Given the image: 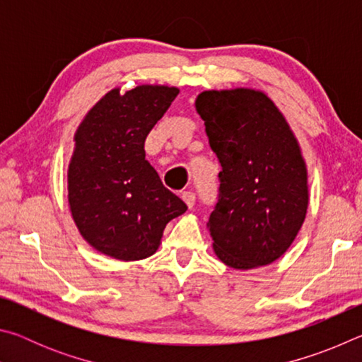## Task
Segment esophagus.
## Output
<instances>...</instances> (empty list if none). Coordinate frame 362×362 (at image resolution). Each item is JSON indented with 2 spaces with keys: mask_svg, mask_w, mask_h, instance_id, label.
I'll use <instances>...</instances> for the list:
<instances>
[{
  "mask_svg": "<svg viewBox=\"0 0 362 362\" xmlns=\"http://www.w3.org/2000/svg\"><path fill=\"white\" fill-rule=\"evenodd\" d=\"M182 199L185 201V204H187L188 209H193L194 201H196V194L193 192H185V193H183L182 194Z\"/></svg>",
  "mask_w": 362,
  "mask_h": 362,
  "instance_id": "1",
  "label": "esophagus"
}]
</instances>
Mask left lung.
I'll use <instances>...</instances> for the list:
<instances>
[{
    "mask_svg": "<svg viewBox=\"0 0 362 362\" xmlns=\"http://www.w3.org/2000/svg\"><path fill=\"white\" fill-rule=\"evenodd\" d=\"M222 170L207 222L225 265L250 269L278 260L308 209V173L283 113L262 90H204L196 97Z\"/></svg>",
    "mask_w": 362,
    "mask_h": 362,
    "instance_id": "8db88e82",
    "label": "left lung"
}]
</instances>
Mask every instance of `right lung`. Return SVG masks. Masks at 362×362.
Instances as JSON below:
<instances>
[{
	"label": "right lung",
	"mask_w": 362,
	"mask_h": 362,
	"mask_svg": "<svg viewBox=\"0 0 362 362\" xmlns=\"http://www.w3.org/2000/svg\"><path fill=\"white\" fill-rule=\"evenodd\" d=\"M179 94L169 86L112 89L75 132L69 204L79 233L95 250L134 262L156 252L170 220L187 204L163 185L145 159V139Z\"/></svg>",
	"instance_id": "right-lung-1"
}]
</instances>
